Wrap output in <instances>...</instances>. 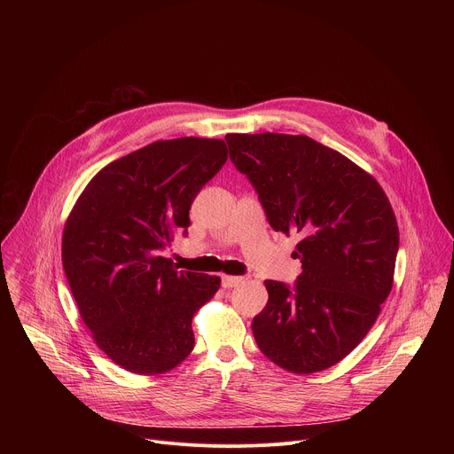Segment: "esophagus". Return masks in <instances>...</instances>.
Listing matches in <instances>:
<instances>
[{
    "instance_id": "obj_1",
    "label": "esophagus",
    "mask_w": 454,
    "mask_h": 454,
    "mask_svg": "<svg viewBox=\"0 0 454 454\" xmlns=\"http://www.w3.org/2000/svg\"><path fill=\"white\" fill-rule=\"evenodd\" d=\"M221 282H223V287H226V289H231V287H237V286H240V284L244 282V278H242V277L223 275V277H221Z\"/></svg>"
}]
</instances>
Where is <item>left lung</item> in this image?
Masks as SVG:
<instances>
[{"label":"left lung","instance_id":"1","mask_svg":"<svg viewBox=\"0 0 454 454\" xmlns=\"http://www.w3.org/2000/svg\"><path fill=\"white\" fill-rule=\"evenodd\" d=\"M226 144L270 226L301 237L303 271L293 286L264 282L270 300L253 317L254 341L287 372L331 368L363 341L392 291V205L370 174L309 137L228 135Z\"/></svg>","mask_w":454,"mask_h":454}]
</instances>
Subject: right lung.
Masks as SVG:
<instances>
[{
    "label": "right lung",
    "instance_id": "add662e5",
    "mask_svg": "<svg viewBox=\"0 0 454 454\" xmlns=\"http://www.w3.org/2000/svg\"><path fill=\"white\" fill-rule=\"evenodd\" d=\"M223 140L154 142L104 167L62 233V266L98 348L140 375L165 373L193 348L192 317L221 278L177 271L161 251L223 168Z\"/></svg>",
    "mask_w": 454,
    "mask_h": 454
}]
</instances>
